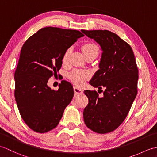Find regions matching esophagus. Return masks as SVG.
<instances>
[{
    "mask_svg": "<svg viewBox=\"0 0 157 157\" xmlns=\"http://www.w3.org/2000/svg\"><path fill=\"white\" fill-rule=\"evenodd\" d=\"M73 90H74L75 94H82L83 92H84L81 88H79L78 86H75L74 87H73Z\"/></svg>",
    "mask_w": 157,
    "mask_h": 157,
    "instance_id": "esophagus-1",
    "label": "esophagus"
}]
</instances>
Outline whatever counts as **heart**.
Masks as SVG:
<instances>
[{
	"mask_svg": "<svg viewBox=\"0 0 157 157\" xmlns=\"http://www.w3.org/2000/svg\"><path fill=\"white\" fill-rule=\"evenodd\" d=\"M82 52L84 53V55H87L89 53L94 52H98V48L96 44H93V43H87L82 46ZM70 52L71 50L70 48L67 49L64 53L63 56V61L65 63L68 61ZM88 78V73L83 71H74L71 72L69 74V78L72 82H73L77 85L81 86L84 84L86 79Z\"/></svg>",
	"mask_w": 157,
	"mask_h": 157,
	"instance_id": "b5f03b06",
	"label": "heart"
}]
</instances>
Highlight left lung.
Masks as SVG:
<instances>
[{
	"label": "left lung",
	"instance_id": "1",
	"mask_svg": "<svg viewBox=\"0 0 157 157\" xmlns=\"http://www.w3.org/2000/svg\"><path fill=\"white\" fill-rule=\"evenodd\" d=\"M81 31L98 43L102 51L99 69L90 84L98 90L105 88L101 98L95 90H84L88 98L83 113L84 122L93 132L106 134L124 121L137 95L138 67L131 46L115 33Z\"/></svg>",
	"mask_w": 157,
	"mask_h": 157
}]
</instances>
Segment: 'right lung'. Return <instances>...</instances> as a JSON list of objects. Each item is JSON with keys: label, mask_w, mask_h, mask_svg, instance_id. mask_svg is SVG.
I'll return each instance as SVG.
<instances>
[{"label": "right lung", "mask_w": 157, "mask_h": 157, "mask_svg": "<svg viewBox=\"0 0 157 157\" xmlns=\"http://www.w3.org/2000/svg\"><path fill=\"white\" fill-rule=\"evenodd\" d=\"M82 36L74 29L46 27L23 44L15 72V98L23 120L33 131L55 128L71 102L74 91L69 82L61 81L58 90L47 82L57 75L65 51Z\"/></svg>", "instance_id": "right-lung-1"}]
</instances>
